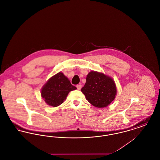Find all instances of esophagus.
I'll use <instances>...</instances> for the list:
<instances>
[{
  "mask_svg": "<svg viewBox=\"0 0 160 160\" xmlns=\"http://www.w3.org/2000/svg\"><path fill=\"white\" fill-rule=\"evenodd\" d=\"M78 90H80L82 89V84H77L76 86Z\"/></svg>",
  "mask_w": 160,
  "mask_h": 160,
  "instance_id": "34e87169",
  "label": "esophagus"
}]
</instances>
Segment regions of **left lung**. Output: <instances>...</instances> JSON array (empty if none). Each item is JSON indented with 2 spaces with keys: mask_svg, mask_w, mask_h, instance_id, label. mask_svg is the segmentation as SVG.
Wrapping results in <instances>:
<instances>
[{
  "mask_svg": "<svg viewBox=\"0 0 160 160\" xmlns=\"http://www.w3.org/2000/svg\"><path fill=\"white\" fill-rule=\"evenodd\" d=\"M81 91L92 105L98 108L106 107L115 98L116 88L113 80L102 73L91 71Z\"/></svg>",
  "mask_w": 160,
  "mask_h": 160,
  "instance_id": "left-lung-1",
  "label": "left lung"
}]
</instances>
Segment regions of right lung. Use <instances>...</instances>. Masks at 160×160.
Wrapping results in <instances>:
<instances>
[{
    "label": "right lung",
    "mask_w": 160,
    "mask_h": 160,
    "mask_svg": "<svg viewBox=\"0 0 160 160\" xmlns=\"http://www.w3.org/2000/svg\"><path fill=\"white\" fill-rule=\"evenodd\" d=\"M76 89L68 78L59 72L44 84L41 90V96L48 105L57 107L63 102L69 92Z\"/></svg>",
    "instance_id": "obj_1"
}]
</instances>
